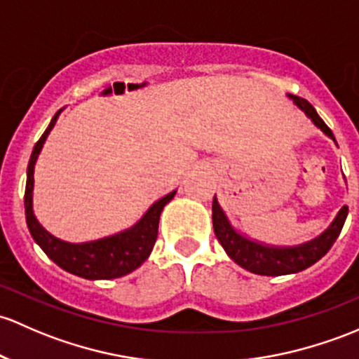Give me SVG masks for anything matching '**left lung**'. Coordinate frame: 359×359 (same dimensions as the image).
Here are the masks:
<instances>
[{
	"instance_id": "8db88e82",
	"label": "left lung",
	"mask_w": 359,
	"mask_h": 359,
	"mask_svg": "<svg viewBox=\"0 0 359 359\" xmlns=\"http://www.w3.org/2000/svg\"><path fill=\"white\" fill-rule=\"evenodd\" d=\"M289 97L301 110L306 113L318 129H322V132H325L330 139L335 141L332 130L320 118L318 113L306 100L299 96H292V94H289ZM211 217H213V230L218 243L222 244V248L227 251V255L237 265H241L248 271H252V273L277 277V275L297 273V271L308 269L313 263L318 262L322 256H325L332 248V244L339 237V233H341L342 227H344L346 217H348V206H344V208L339 211L335 220L332 222L330 227L322 236L309 241L306 244L294 248L265 246V244L255 243V241H249L246 237L241 236V233H237L232 229V225L229 224L227 217L222 211L217 198H213V205H211Z\"/></svg>"
}]
</instances>
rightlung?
Returning a JSON list of instances; mask_svg holds the SVG:
<instances>
[{
    "mask_svg": "<svg viewBox=\"0 0 359 359\" xmlns=\"http://www.w3.org/2000/svg\"><path fill=\"white\" fill-rule=\"evenodd\" d=\"M62 111V110H60ZM60 111L53 116L51 123L44 134L41 135L39 141L34 146L32 154H30L29 167H27V184H25V220L32 239L39 244L41 249L48 256L62 266L63 270L70 273L79 275L89 280H107V278H116L122 275L130 273L142 265L151 255L154 243L158 237V224H160V215L163 206L173 199L177 191H172L165 198L158 199L151 208L146 211L144 217L134 225V227L126 230L116 236L107 237L101 241H93V243L84 244H70L65 241H60L48 233L46 230L39 225L32 211V189H34V165H36L37 156H39L41 148L46 141L56 120H58Z\"/></svg>",
    "mask_w": 359,
    "mask_h": 359,
    "instance_id": "right-lung-1",
    "label": "right lung"
}]
</instances>
